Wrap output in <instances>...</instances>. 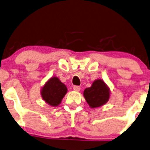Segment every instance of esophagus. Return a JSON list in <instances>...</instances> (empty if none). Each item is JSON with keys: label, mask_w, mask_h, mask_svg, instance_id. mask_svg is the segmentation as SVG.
<instances>
[{"label": "esophagus", "mask_w": 150, "mask_h": 150, "mask_svg": "<svg viewBox=\"0 0 150 150\" xmlns=\"http://www.w3.org/2000/svg\"><path fill=\"white\" fill-rule=\"evenodd\" d=\"M74 90H75V91H77V92H79V91H80L81 90V88L79 86H74Z\"/></svg>", "instance_id": "34e87169"}]
</instances>
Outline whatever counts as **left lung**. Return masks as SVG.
<instances>
[{"label":"left lung","instance_id":"1","mask_svg":"<svg viewBox=\"0 0 150 150\" xmlns=\"http://www.w3.org/2000/svg\"><path fill=\"white\" fill-rule=\"evenodd\" d=\"M110 96L109 87L102 79H97L92 83L90 88H87L83 92V97L92 108L103 106L108 102Z\"/></svg>","mask_w":150,"mask_h":150}]
</instances>
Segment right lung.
<instances>
[{
	"label": "right lung",
	"mask_w": 150,
	"mask_h": 150,
	"mask_svg": "<svg viewBox=\"0 0 150 150\" xmlns=\"http://www.w3.org/2000/svg\"><path fill=\"white\" fill-rule=\"evenodd\" d=\"M67 92V88L58 77L49 79L41 89V97L47 104L58 106Z\"/></svg>",
	"instance_id": "1"
}]
</instances>
